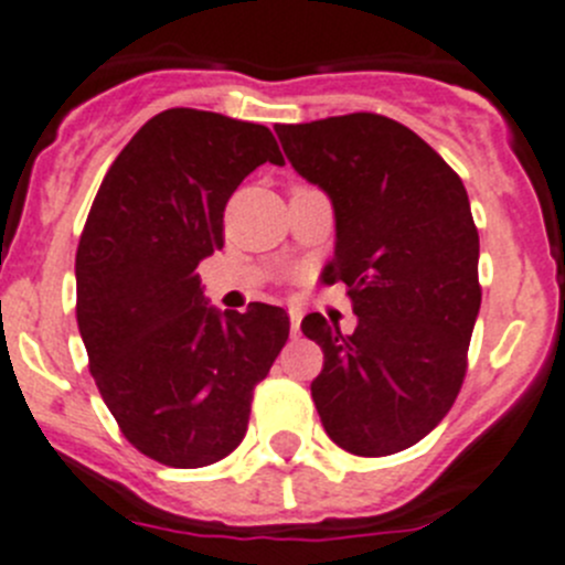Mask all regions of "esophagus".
I'll use <instances>...</instances> for the list:
<instances>
[{"label":"esophagus","mask_w":565,"mask_h":565,"mask_svg":"<svg viewBox=\"0 0 565 565\" xmlns=\"http://www.w3.org/2000/svg\"><path fill=\"white\" fill-rule=\"evenodd\" d=\"M288 317H291V333L297 335L299 333V324H302V310L291 308V310H288Z\"/></svg>","instance_id":"34e87169"}]
</instances>
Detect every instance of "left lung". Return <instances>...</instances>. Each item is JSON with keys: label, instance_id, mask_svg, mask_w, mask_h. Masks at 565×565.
<instances>
[{"label": "left lung", "instance_id": "8db88e82", "mask_svg": "<svg viewBox=\"0 0 565 565\" xmlns=\"http://www.w3.org/2000/svg\"><path fill=\"white\" fill-rule=\"evenodd\" d=\"M291 168L333 204L324 286L344 282L350 335L308 313L324 366L310 384L322 426L355 457L420 443L454 406L479 291V232L465 184L431 145L381 114L274 128Z\"/></svg>", "mask_w": 565, "mask_h": 565}]
</instances>
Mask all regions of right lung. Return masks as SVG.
<instances>
[{"label": "right lung", "instance_id": "add662e5", "mask_svg": "<svg viewBox=\"0 0 565 565\" xmlns=\"http://www.w3.org/2000/svg\"><path fill=\"white\" fill-rule=\"evenodd\" d=\"M266 162L282 164L266 126L168 108L114 159L77 243L92 377L128 443L170 468L235 451L291 330L277 305L218 310L195 271L224 246L230 195Z\"/></svg>", "mask_w": 565, "mask_h": 565}]
</instances>
